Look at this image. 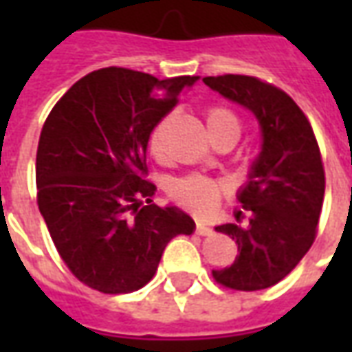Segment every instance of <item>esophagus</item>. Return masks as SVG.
I'll use <instances>...</instances> for the list:
<instances>
[{
	"label": "esophagus",
	"mask_w": 352,
	"mask_h": 352,
	"mask_svg": "<svg viewBox=\"0 0 352 352\" xmlns=\"http://www.w3.org/2000/svg\"><path fill=\"white\" fill-rule=\"evenodd\" d=\"M196 232H198L199 236H211V234H213V228L204 224V222H198V224H196Z\"/></svg>",
	"instance_id": "34e87169"
}]
</instances>
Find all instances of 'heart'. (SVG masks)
Returning a JSON list of instances; mask_svg holds the SVG:
<instances>
[{"mask_svg":"<svg viewBox=\"0 0 352 352\" xmlns=\"http://www.w3.org/2000/svg\"><path fill=\"white\" fill-rule=\"evenodd\" d=\"M206 122L209 133L228 130L234 131L237 138H239V120H237V116L232 111H228V109H211L207 113ZM158 143H160V130L153 131V138H151V148H153L154 153L158 151ZM221 192V184L214 183L211 179H206V177H186V179H179L171 186L173 198L179 204H183L184 207H188V209H192V211H196L199 214L211 213L214 207L219 206Z\"/></svg>","mask_w":352,"mask_h":352,"instance_id":"b5f03b06","label":"heart"}]
</instances>
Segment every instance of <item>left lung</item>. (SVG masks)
I'll return each instance as SVG.
<instances>
[{
	"instance_id": "1",
	"label": "left lung",
	"mask_w": 352,
	"mask_h": 352,
	"mask_svg": "<svg viewBox=\"0 0 352 352\" xmlns=\"http://www.w3.org/2000/svg\"><path fill=\"white\" fill-rule=\"evenodd\" d=\"M207 87L251 111L260 126L252 160L237 201L251 213L247 226L221 224L217 232L237 245V256L213 270L221 285L262 290L277 285L309 251L324 198V169L309 120L290 96L247 75L206 77Z\"/></svg>"
}]
</instances>
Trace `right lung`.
Returning <instances> with one entry per match:
<instances>
[{
	"mask_svg": "<svg viewBox=\"0 0 352 352\" xmlns=\"http://www.w3.org/2000/svg\"><path fill=\"white\" fill-rule=\"evenodd\" d=\"M196 79L105 67L50 111L37 146V204L62 260L90 288L145 287L166 245L196 230L183 209L153 204L156 186L145 181L151 131Z\"/></svg>",
	"mask_w": 352,
	"mask_h": 352,
	"instance_id": "add662e5",
	"label": "right lung"
}]
</instances>
